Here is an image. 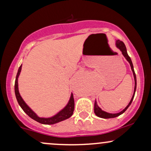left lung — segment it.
I'll return each mask as SVG.
<instances>
[{"mask_svg": "<svg viewBox=\"0 0 151 151\" xmlns=\"http://www.w3.org/2000/svg\"><path fill=\"white\" fill-rule=\"evenodd\" d=\"M116 46L117 48H119V49L121 50V52H122V54H123V55L124 56V58H125L126 59V60L129 62L130 66H131V70H132V72H133V77H134V81H135L134 91H133V94L132 98H131V101H130L129 104L127 105V106H126V108L124 109V110H122L121 112H119V113H117V114H110V113H108V112L104 111L101 110V109L97 105V102H96V101H95L94 113L96 116H97L100 117V118H103V119H111V118H115V117L119 116H120L121 114H122L123 113H124V112L126 111V109L129 108V106L131 105V104L132 103L133 98H134L135 92H136V74H135L134 69H133V65L132 61H131V58H130L129 55H128L127 50H126V47L125 45H124V43L122 41L118 40L116 41Z\"/></svg>", "mask_w": 151, "mask_h": 151, "instance_id": "8db88e82", "label": "left lung"}]
</instances>
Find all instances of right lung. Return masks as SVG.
I'll list each match as a JSON object with an SVG mask.
<instances>
[{
	"label": "right lung",
	"mask_w": 151,
	"mask_h": 151,
	"mask_svg": "<svg viewBox=\"0 0 151 151\" xmlns=\"http://www.w3.org/2000/svg\"><path fill=\"white\" fill-rule=\"evenodd\" d=\"M22 69V65L19 67L18 73H17L16 78H15V96H16L17 101H18L19 105L20 106L22 110L25 111L26 114L30 116L31 119H32L33 120L37 121V122L40 123L42 124H47V125H51V124H55L57 123L60 122V121L65 120V119H69L70 116H72V114H73L74 109V100L73 97V94H71L70 99L69 100L68 103L66 105V106L64 109H62L60 111H59L58 114H55L53 116L50 117V118H41L39 117L31 109L30 107L28 106L24 100L22 99V98L20 96V93H19L18 90V77L20 75V72H21Z\"/></svg>",
	"instance_id": "1"
}]
</instances>
